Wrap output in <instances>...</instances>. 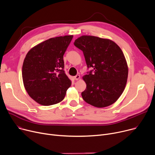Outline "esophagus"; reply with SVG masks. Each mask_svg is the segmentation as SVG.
I'll return each instance as SVG.
<instances>
[{
	"instance_id": "obj_1",
	"label": "esophagus",
	"mask_w": 155,
	"mask_h": 155,
	"mask_svg": "<svg viewBox=\"0 0 155 155\" xmlns=\"http://www.w3.org/2000/svg\"><path fill=\"white\" fill-rule=\"evenodd\" d=\"M80 75H75V76L74 77V78H75V80H79V79H80Z\"/></svg>"
}]
</instances>
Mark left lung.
Here are the masks:
<instances>
[{"label":"left lung","mask_w":155,"mask_h":155,"mask_svg":"<svg viewBox=\"0 0 155 155\" xmlns=\"http://www.w3.org/2000/svg\"><path fill=\"white\" fill-rule=\"evenodd\" d=\"M74 45L81 50L88 68L93 69L83 77L87 88L83 99L96 107L114 103L123 93L128 77V66L119 46L108 39L81 36Z\"/></svg>","instance_id":"1"}]
</instances>
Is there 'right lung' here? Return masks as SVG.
<instances>
[{
    "label": "right lung",
    "mask_w": 155,
    "mask_h": 155,
    "mask_svg": "<svg viewBox=\"0 0 155 155\" xmlns=\"http://www.w3.org/2000/svg\"><path fill=\"white\" fill-rule=\"evenodd\" d=\"M73 35L50 38L31 49L22 67L24 87L38 103L50 106L62 101L71 86L63 56Z\"/></svg>",
    "instance_id": "obj_1"
}]
</instances>
